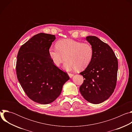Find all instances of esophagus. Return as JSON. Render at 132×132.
Wrapping results in <instances>:
<instances>
[{"label": "esophagus", "instance_id": "obj_1", "mask_svg": "<svg viewBox=\"0 0 132 132\" xmlns=\"http://www.w3.org/2000/svg\"><path fill=\"white\" fill-rule=\"evenodd\" d=\"M68 75H69V76L70 78H71V77L73 76V74L71 73H68Z\"/></svg>", "mask_w": 132, "mask_h": 132}]
</instances>
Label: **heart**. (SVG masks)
Here are the masks:
<instances>
[{
    "instance_id": "b5f03b06",
    "label": "heart",
    "mask_w": 132,
    "mask_h": 132,
    "mask_svg": "<svg viewBox=\"0 0 132 132\" xmlns=\"http://www.w3.org/2000/svg\"><path fill=\"white\" fill-rule=\"evenodd\" d=\"M48 54L53 64L59 66L66 59L64 68L69 70H82L90 64L93 56L92 46L72 39H62L56 43V47L51 46Z\"/></svg>"
}]
</instances>
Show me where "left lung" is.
Instances as JSON below:
<instances>
[{
    "mask_svg": "<svg viewBox=\"0 0 132 132\" xmlns=\"http://www.w3.org/2000/svg\"><path fill=\"white\" fill-rule=\"evenodd\" d=\"M86 40L93 47V56L89 65L80 73L84 80L79 91L87 101L99 104L107 100L114 92L118 62L111 47L97 37L88 36Z\"/></svg>",
    "mask_w": 132,
    "mask_h": 132,
    "instance_id": "1",
    "label": "left lung"
}]
</instances>
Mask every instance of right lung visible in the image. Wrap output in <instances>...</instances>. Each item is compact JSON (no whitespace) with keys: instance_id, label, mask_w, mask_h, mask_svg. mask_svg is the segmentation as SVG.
Returning <instances> with one entry per match:
<instances>
[{"instance_id":"obj_1","label":"right lung","mask_w":132,"mask_h":132,"mask_svg":"<svg viewBox=\"0 0 132 132\" xmlns=\"http://www.w3.org/2000/svg\"><path fill=\"white\" fill-rule=\"evenodd\" d=\"M54 35H35L19 50L16 63L17 78L27 96L42 104L52 103L69 80L67 73L53 63L48 54Z\"/></svg>"}]
</instances>
